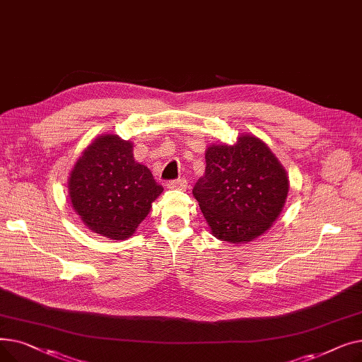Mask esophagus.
Masks as SVG:
<instances>
[{
  "mask_svg": "<svg viewBox=\"0 0 362 362\" xmlns=\"http://www.w3.org/2000/svg\"><path fill=\"white\" fill-rule=\"evenodd\" d=\"M170 189H186L187 187V180L186 179H176V180H170L167 183Z\"/></svg>",
  "mask_w": 362,
  "mask_h": 362,
  "instance_id": "1",
  "label": "esophagus"
}]
</instances>
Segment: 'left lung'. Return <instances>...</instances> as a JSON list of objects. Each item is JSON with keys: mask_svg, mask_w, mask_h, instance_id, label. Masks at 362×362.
Here are the masks:
<instances>
[{"mask_svg": "<svg viewBox=\"0 0 362 362\" xmlns=\"http://www.w3.org/2000/svg\"><path fill=\"white\" fill-rule=\"evenodd\" d=\"M205 175L192 194L213 235L246 243L269 230L289 191L288 175L270 148L251 135L235 145H211Z\"/></svg>", "mask_w": 362, "mask_h": 362, "instance_id": "1", "label": "left lung"}]
</instances>
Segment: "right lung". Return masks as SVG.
Wrapping results in <instances>:
<instances>
[{
  "instance_id": "obj_1",
  "label": "right lung",
  "mask_w": 362,
  "mask_h": 362,
  "mask_svg": "<svg viewBox=\"0 0 362 362\" xmlns=\"http://www.w3.org/2000/svg\"><path fill=\"white\" fill-rule=\"evenodd\" d=\"M133 146L117 135L95 139L76 163L69 191L74 211L89 229L112 240L135 233L151 204L163 192Z\"/></svg>"
}]
</instances>
